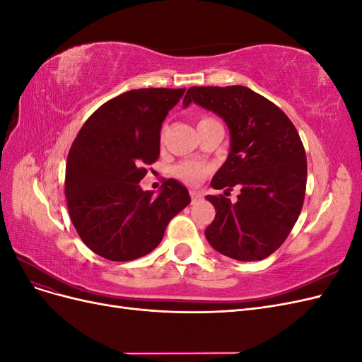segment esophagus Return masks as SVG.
Returning <instances> with one entry per match:
<instances>
[{"label":"esophagus","instance_id":"1","mask_svg":"<svg viewBox=\"0 0 362 362\" xmlns=\"http://www.w3.org/2000/svg\"><path fill=\"white\" fill-rule=\"evenodd\" d=\"M190 196H192V204H198V202L201 201V194H199L198 192L192 190V192H190Z\"/></svg>","mask_w":362,"mask_h":362}]
</instances>
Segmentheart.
<instances>
[{"label": "heart", "instance_id": "b5f03b06", "mask_svg": "<svg viewBox=\"0 0 362 362\" xmlns=\"http://www.w3.org/2000/svg\"><path fill=\"white\" fill-rule=\"evenodd\" d=\"M204 120V119H202ZM173 173L187 184H196L206 173V168L196 161H182L173 168Z\"/></svg>", "mask_w": 362, "mask_h": 362}]
</instances>
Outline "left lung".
<instances>
[{
    "mask_svg": "<svg viewBox=\"0 0 362 362\" xmlns=\"http://www.w3.org/2000/svg\"><path fill=\"white\" fill-rule=\"evenodd\" d=\"M190 104L222 117L229 129L228 157L211 187L240 189L234 204L225 196H205L216 208L205 229L208 243L238 261L269 257L303 205L306 156L298 131L279 107L245 86L190 87L182 107Z\"/></svg>",
    "mask_w": 362,
    "mask_h": 362,
    "instance_id": "obj_1",
    "label": "left lung"
}]
</instances>
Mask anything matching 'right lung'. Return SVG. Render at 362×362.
<instances>
[{
  "label": "right lung",
  "instance_id": "add662e5",
  "mask_svg": "<svg viewBox=\"0 0 362 362\" xmlns=\"http://www.w3.org/2000/svg\"><path fill=\"white\" fill-rule=\"evenodd\" d=\"M185 89H136L103 104L71 146L64 194L84 245L110 261L154 250L170 218L190 204L189 190L168 180L157 196L144 192L145 166L160 156L164 119Z\"/></svg>",
  "mask_w": 362,
  "mask_h": 362
}]
</instances>
